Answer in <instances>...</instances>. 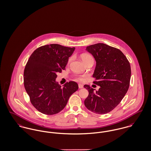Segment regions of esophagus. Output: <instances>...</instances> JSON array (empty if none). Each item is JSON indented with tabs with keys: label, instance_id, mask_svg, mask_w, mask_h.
<instances>
[{
	"label": "esophagus",
	"instance_id": "1",
	"mask_svg": "<svg viewBox=\"0 0 151 151\" xmlns=\"http://www.w3.org/2000/svg\"><path fill=\"white\" fill-rule=\"evenodd\" d=\"M79 88H83V85L81 84H79Z\"/></svg>",
	"mask_w": 151,
	"mask_h": 151
}]
</instances>
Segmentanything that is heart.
I'll list each match as a JSON object with an SVG mask.
<instances>
[{
	"instance_id": "b5f03b06",
	"label": "heart",
	"mask_w": 151,
	"mask_h": 151,
	"mask_svg": "<svg viewBox=\"0 0 151 151\" xmlns=\"http://www.w3.org/2000/svg\"><path fill=\"white\" fill-rule=\"evenodd\" d=\"M81 60H83V61L86 63L88 60H89L90 59L93 58V57L88 54H83L81 55ZM71 61V58H70L69 60V62ZM86 75H79L77 77V79L81 81H84L86 80Z\"/></svg>"
}]
</instances>
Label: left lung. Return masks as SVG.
Wrapping results in <instances>:
<instances>
[{"label": "left lung", "instance_id": "left-lung-1", "mask_svg": "<svg viewBox=\"0 0 151 151\" xmlns=\"http://www.w3.org/2000/svg\"><path fill=\"white\" fill-rule=\"evenodd\" d=\"M96 61L93 77V83L100 86L98 91L89 85L84 87L88 91L85 106L91 111L104 114L113 110L125 96L131 76L130 63L118 49L103 43L86 47Z\"/></svg>", "mask_w": 151, "mask_h": 151}]
</instances>
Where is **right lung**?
Instances as JSON below:
<instances>
[{
	"mask_svg": "<svg viewBox=\"0 0 151 151\" xmlns=\"http://www.w3.org/2000/svg\"><path fill=\"white\" fill-rule=\"evenodd\" d=\"M75 49L50 44L37 48L31 55L24 70V86L32 104L40 112L47 115L58 113L78 90L75 81L67 82L62 88L56 81L57 73L65 70Z\"/></svg>",
	"mask_w": 151,
	"mask_h": 151,
	"instance_id": "add662e5",
	"label": "right lung"
}]
</instances>
